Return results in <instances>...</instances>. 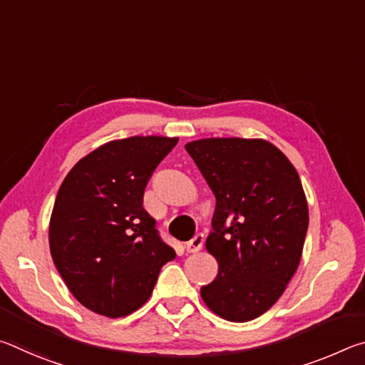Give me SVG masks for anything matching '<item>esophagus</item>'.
<instances>
[{
	"label": "esophagus",
	"instance_id": "1",
	"mask_svg": "<svg viewBox=\"0 0 365 365\" xmlns=\"http://www.w3.org/2000/svg\"><path fill=\"white\" fill-rule=\"evenodd\" d=\"M202 243H205V235L196 233L195 237L185 245V250H187V252H197L202 248Z\"/></svg>",
	"mask_w": 365,
	"mask_h": 365
}]
</instances>
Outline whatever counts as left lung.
<instances>
[{
  "label": "left lung",
  "mask_w": 365,
  "mask_h": 365,
  "mask_svg": "<svg viewBox=\"0 0 365 365\" xmlns=\"http://www.w3.org/2000/svg\"><path fill=\"white\" fill-rule=\"evenodd\" d=\"M185 150L215 196L206 250L219 272L201 298L219 317L248 322L275 304L299 265L309 225L299 175L261 138H202Z\"/></svg>",
  "instance_id": "left-lung-1"
}]
</instances>
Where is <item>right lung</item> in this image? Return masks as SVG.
Masks as SVG:
<instances>
[{"mask_svg":"<svg viewBox=\"0 0 365 365\" xmlns=\"http://www.w3.org/2000/svg\"><path fill=\"white\" fill-rule=\"evenodd\" d=\"M178 138L130 137L86 154L66 175L49 220V250L67 288L100 316L123 317L150 298L175 251L145 211L154 169Z\"/></svg>","mask_w":365,"mask_h":365,"instance_id":"add662e5","label":"right lung"}]
</instances>
